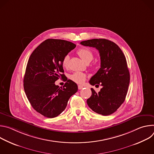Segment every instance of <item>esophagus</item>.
I'll return each instance as SVG.
<instances>
[{
  "mask_svg": "<svg viewBox=\"0 0 154 154\" xmlns=\"http://www.w3.org/2000/svg\"><path fill=\"white\" fill-rule=\"evenodd\" d=\"M83 88V86H82V85H78L79 90H82Z\"/></svg>",
  "mask_w": 154,
  "mask_h": 154,
  "instance_id": "34e87169",
  "label": "esophagus"
}]
</instances>
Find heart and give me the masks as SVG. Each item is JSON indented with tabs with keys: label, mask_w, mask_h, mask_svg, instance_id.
<instances>
[{
	"label": "heart",
	"mask_w": 154,
	"mask_h": 154,
	"mask_svg": "<svg viewBox=\"0 0 154 154\" xmlns=\"http://www.w3.org/2000/svg\"><path fill=\"white\" fill-rule=\"evenodd\" d=\"M77 54L85 62H90L93 58V52L87 48H82L77 51ZM69 57L68 55H66L64 57L62 60V65L64 68H67L68 66ZM86 75L80 72H75L71 75V79L79 84L82 83L86 79Z\"/></svg>",
	"instance_id": "1"
}]
</instances>
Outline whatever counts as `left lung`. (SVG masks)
<instances>
[{
    "label": "left lung",
    "instance_id": "8db88e82",
    "mask_svg": "<svg viewBox=\"0 0 154 154\" xmlns=\"http://www.w3.org/2000/svg\"><path fill=\"white\" fill-rule=\"evenodd\" d=\"M80 44L95 48L100 57V68L90 83L102 88L98 93L91 88L92 95L87 99V104L98 114L111 115L124 102L128 91L130 73L125 55L116 44L106 39H88Z\"/></svg>",
    "mask_w": 154,
    "mask_h": 154
}]
</instances>
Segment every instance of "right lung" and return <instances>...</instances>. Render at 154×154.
<instances>
[{
    "instance_id": "add662e5",
    "label": "right lung",
    "mask_w": 154,
    "mask_h": 154,
    "mask_svg": "<svg viewBox=\"0 0 154 154\" xmlns=\"http://www.w3.org/2000/svg\"><path fill=\"white\" fill-rule=\"evenodd\" d=\"M75 47L68 41L48 39L40 44L29 59L24 77L25 93L33 109L44 116L53 118L61 114L78 90L77 85L71 80L63 88L55 83L65 77L63 58Z\"/></svg>"
}]
</instances>
